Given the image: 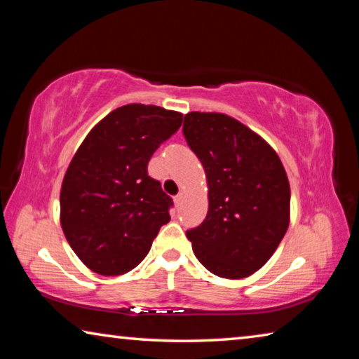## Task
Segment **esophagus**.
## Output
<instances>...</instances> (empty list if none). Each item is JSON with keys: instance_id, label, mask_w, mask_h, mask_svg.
I'll use <instances>...</instances> for the list:
<instances>
[{"instance_id": "1", "label": "esophagus", "mask_w": 359, "mask_h": 359, "mask_svg": "<svg viewBox=\"0 0 359 359\" xmlns=\"http://www.w3.org/2000/svg\"><path fill=\"white\" fill-rule=\"evenodd\" d=\"M182 199H184V194H182V193H179L177 196L174 198V203H175V205H177V208L182 204Z\"/></svg>"}]
</instances>
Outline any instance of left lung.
I'll return each instance as SVG.
<instances>
[{
    "mask_svg": "<svg viewBox=\"0 0 359 359\" xmlns=\"http://www.w3.org/2000/svg\"><path fill=\"white\" fill-rule=\"evenodd\" d=\"M184 137L209 185L204 222L187 231L205 269L244 278L263 267L290 223V184L271 145L224 114L190 112Z\"/></svg>",
    "mask_w": 359,
    "mask_h": 359,
    "instance_id": "1",
    "label": "left lung"
}]
</instances>
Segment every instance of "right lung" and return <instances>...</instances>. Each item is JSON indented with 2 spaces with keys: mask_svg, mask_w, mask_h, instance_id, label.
Masks as SVG:
<instances>
[{
  "mask_svg": "<svg viewBox=\"0 0 359 359\" xmlns=\"http://www.w3.org/2000/svg\"><path fill=\"white\" fill-rule=\"evenodd\" d=\"M180 125L179 112L126 104L102 118L76 151L60 193V220L72 250L96 274L136 267L171 220L172 198L147 165Z\"/></svg>",
  "mask_w": 359,
  "mask_h": 359,
  "instance_id": "1",
  "label": "right lung"
}]
</instances>
